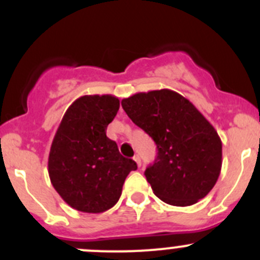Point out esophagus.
I'll return each mask as SVG.
<instances>
[{
    "mask_svg": "<svg viewBox=\"0 0 260 260\" xmlns=\"http://www.w3.org/2000/svg\"><path fill=\"white\" fill-rule=\"evenodd\" d=\"M133 160L137 163V167L140 168V167H141V159H140V156H138V155H135V156H133Z\"/></svg>",
    "mask_w": 260,
    "mask_h": 260,
    "instance_id": "1",
    "label": "esophagus"
}]
</instances>
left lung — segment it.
<instances>
[{
  "mask_svg": "<svg viewBox=\"0 0 260 260\" xmlns=\"http://www.w3.org/2000/svg\"><path fill=\"white\" fill-rule=\"evenodd\" d=\"M122 106L156 144L157 156L145 171L155 195L188 207L214 187L222 168V141L192 103L171 89L140 92Z\"/></svg>",
  "mask_w": 260,
  "mask_h": 260,
  "instance_id": "1",
  "label": "left lung"
}]
</instances>
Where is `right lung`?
I'll return each mask as SVG.
<instances>
[{
  "instance_id": "1",
  "label": "right lung",
  "mask_w": 260,
  "mask_h": 260,
  "mask_svg": "<svg viewBox=\"0 0 260 260\" xmlns=\"http://www.w3.org/2000/svg\"><path fill=\"white\" fill-rule=\"evenodd\" d=\"M118 110L119 99L113 94H86L62 116L48 155V176L73 209L103 213L113 208L129 172L137 169L106 137Z\"/></svg>"
}]
</instances>
